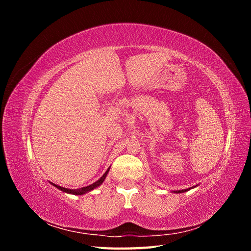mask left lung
Listing matches in <instances>:
<instances>
[{
	"label": "left lung",
	"instance_id": "8db88e82",
	"mask_svg": "<svg viewBox=\"0 0 251 251\" xmlns=\"http://www.w3.org/2000/svg\"><path fill=\"white\" fill-rule=\"evenodd\" d=\"M188 191V189H184V191H178L177 193H184V192H187Z\"/></svg>",
	"mask_w": 251,
	"mask_h": 251
}]
</instances>
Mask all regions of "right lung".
<instances>
[{"mask_svg":"<svg viewBox=\"0 0 251 251\" xmlns=\"http://www.w3.org/2000/svg\"><path fill=\"white\" fill-rule=\"evenodd\" d=\"M108 172H109V170L105 172L103 175H102V177L100 179V180H97L95 183H93V184H91V185H89V186H86V187H81V188H78V189H69V188H65V187H62V186H59V185H56V184H53L54 186H56L57 188H59L60 191H63V192H65V193H69V194H73V195H82V194H85V193H87V192H90V191H92V189H94L95 187H97V186H100L102 182L104 181V178H105V176H107V174H108Z\"/></svg>","mask_w":251,"mask_h":251,"instance_id":"add662e5","label":"right lung"}]
</instances>
